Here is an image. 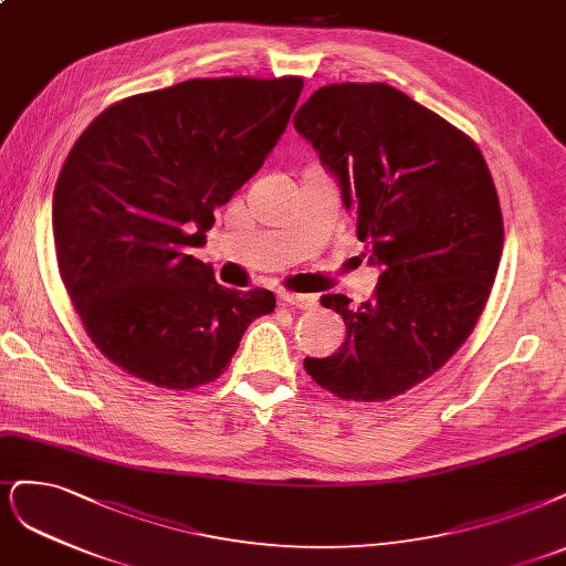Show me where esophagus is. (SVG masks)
<instances>
[{
  "mask_svg": "<svg viewBox=\"0 0 566 566\" xmlns=\"http://www.w3.org/2000/svg\"><path fill=\"white\" fill-rule=\"evenodd\" d=\"M283 304L292 306V308H302V311H311L318 306V297L316 295H304V292H281Z\"/></svg>",
  "mask_w": 566,
  "mask_h": 566,
  "instance_id": "esophagus-1",
  "label": "esophagus"
}]
</instances>
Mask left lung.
Listing matches in <instances>:
<instances>
[{
  "instance_id": "left-lung-1",
  "label": "left lung",
  "mask_w": 566,
  "mask_h": 566,
  "mask_svg": "<svg viewBox=\"0 0 566 566\" xmlns=\"http://www.w3.org/2000/svg\"><path fill=\"white\" fill-rule=\"evenodd\" d=\"M292 122L337 175L365 255L381 269L360 306L321 297L346 339L304 367L342 400L400 396L457 354L490 300L503 248L492 172L469 135L388 84H327Z\"/></svg>"
}]
</instances>
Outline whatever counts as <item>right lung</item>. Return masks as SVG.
Segmentation results:
<instances>
[{
  "label": "right lung",
  "mask_w": 566,
  "mask_h": 566,
  "mask_svg": "<svg viewBox=\"0 0 566 566\" xmlns=\"http://www.w3.org/2000/svg\"><path fill=\"white\" fill-rule=\"evenodd\" d=\"M302 76L189 80L109 105L53 191L55 258L91 342L170 391L216 381L274 292L216 281L191 248L276 147Z\"/></svg>",
  "instance_id": "1"
}]
</instances>
